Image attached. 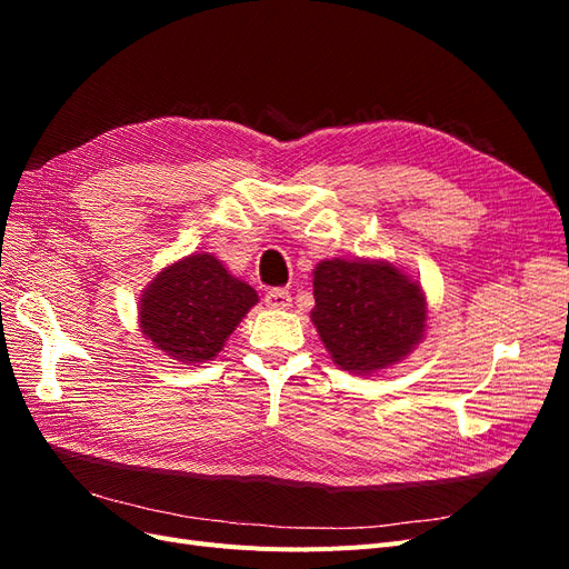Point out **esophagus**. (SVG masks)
I'll return each instance as SVG.
<instances>
[{
  "instance_id": "esophagus-1",
  "label": "esophagus",
  "mask_w": 569,
  "mask_h": 569,
  "mask_svg": "<svg viewBox=\"0 0 569 569\" xmlns=\"http://www.w3.org/2000/svg\"><path fill=\"white\" fill-rule=\"evenodd\" d=\"M263 301L272 311H284V308L291 306V295L287 289H270Z\"/></svg>"
}]
</instances>
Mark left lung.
I'll list each match as a JSON object with an SVG mask.
<instances>
[{
	"label": "left lung",
	"mask_w": 569,
	"mask_h": 569,
	"mask_svg": "<svg viewBox=\"0 0 569 569\" xmlns=\"http://www.w3.org/2000/svg\"><path fill=\"white\" fill-rule=\"evenodd\" d=\"M311 320L341 370L370 375L406 358L427 327L416 280L387 261H320Z\"/></svg>",
	"instance_id": "obj_1"
}]
</instances>
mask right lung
<instances>
[{
	"label": "right lung",
	"instance_id": "1",
	"mask_svg": "<svg viewBox=\"0 0 569 569\" xmlns=\"http://www.w3.org/2000/svg\"><path fill=\"white\" fill-rule=\"evenodd\" d=\"M256 301V289L232 278L216 256L194 253L163 268L144 289L140 327L166 356L206 363Z\"/></svg>",
	"mask_w": 569,
	"mask_h": 569
}]
</instances>
